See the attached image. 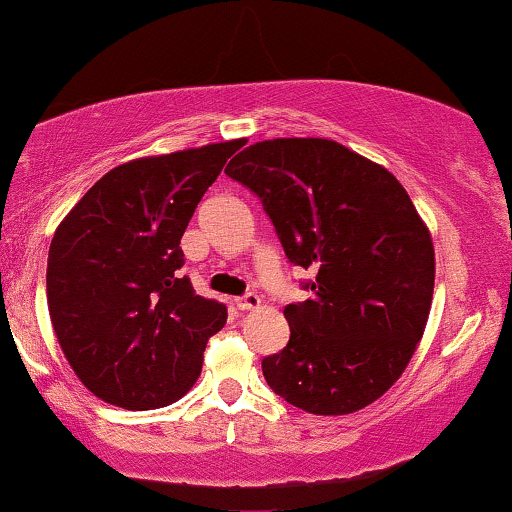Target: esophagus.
I'll return each instance as SVG.
<instances>
[{"instance_id":"esophagus-1","label":"esophagus","mask_w":512,"mask_h":512,"mask_svg":"<svg viewBox=\"0 0 512 512\" xmlns=\"http://www.w3.org/2000/svg\"><path fill=\"white\" fill-rule=\"evenodd\" d=\"M260 295H255V293H248V295H243V297H238L236 300V307L241 309V312H248V309H257L260 307Z\"/></svg>"}]
</instances>
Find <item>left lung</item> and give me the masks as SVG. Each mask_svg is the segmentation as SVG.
<instances>
[{
  "label": "left lung",
  "instance_id": "obj_1",
  "mask_svg": "<svg viewBox=\"0 0 512 512\" xmlns=\"http://www.w3.org/2000/svg\"><path fill=\"white\" fill-rule=\"evenodd\" d=\"M262 200L312 297L283 309L288 345L262 359L271 390L316 416L373 404L428 323L435 248L392 172L331 139L257 141L226 167Z\"/></svg>",
  "mask_w": 512,
  "mask_h": 512
}]
</instances>
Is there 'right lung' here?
<instances>
[{"instance_id":"add662e5","label":"right lung","mask_w":512,"mask_h":512,"mask_svg":"<svg viewBox=\"0 0 512 512\" xmlns=\"http://www.w3.org/2000/svg\"><path fill=\"white\" fill-rule=\"evenodd\" d=\"M243 139L113 167L58 224L49 245L54 333L89 392L127 411L184 397L226 307L200 297L179 243L203 193Z\"/></svg>"}]
</instances>
